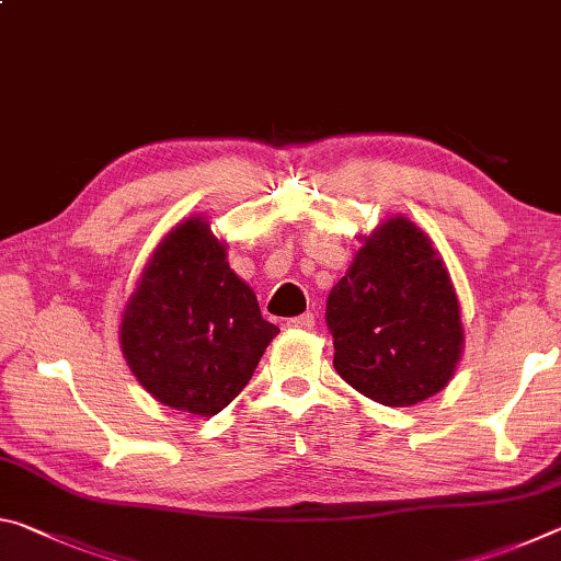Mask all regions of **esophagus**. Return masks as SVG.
Returning a JSON list of instances; mask_svg holds the SVG:
<instances>
[{"mask_svg": "<svg viewBox=\"0 0 561 561\" xmlns=\"http://www.w3.org/2000/svg\"><path fill=\"white\" fill-rule=\"evenodd\" d=\"M289 329H314L317 327V317L307 311V314H299V317H291L287 321Z\"/></svg>", "mask_w": 561, "mask_h": 561, "instance_id": "1", "label": "esophagus"}]
</instances>
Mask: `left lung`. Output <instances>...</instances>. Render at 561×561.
Segmentation results:
<instances>
[{"mask_svg":"<svg viewBox=\"0 0 561 561\" xmlns=\"http://www.w3.org/2000/svg\"><path fill=\"white\" fill-rule=\"evenodd\" d=\"M334 368L383 405H415L443 391L462 351L460 309L448 272L413 222L366 237L327 299Z\"/></svg>","mask_w":561,"mask_h":561,"instance_id":"obj_1","label":"left lung"}]
</instances>
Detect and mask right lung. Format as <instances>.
<instances>
[{
	"instance_id": "right-lung-1",
	"label": "right lung",
	"mask_w": 561,
	"mask_h": 561,
	"mask_svg": "<svg viewBox=\"0 0 561 561\" xmlns=\"http://www.w3.org/2000/svg\"><path fill=\"white\" fill-rule=\"evenodd\" d=\"M279 329L225 262L210 225L175 227L150 257L121 324V346L140 386L195 415L230 405Z\"/></svg>"
}]
</instances>
